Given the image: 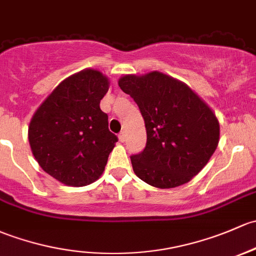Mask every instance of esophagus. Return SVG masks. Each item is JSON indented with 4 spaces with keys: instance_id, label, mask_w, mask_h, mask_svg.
<instances>
[{
    "instance_id": "34e87169",
    "label": "esophagus",
    "mask_w": 256,
    "mask_h": 256,
    "mask_svg": "<svg viewBox=\"0 0 256 256\" xmlns=\"http://www.w3.org/2000/svg\"><path fill=\"white\" fill-rule=\"evenodd\" d=\"M119 140L121 142H125V140H126V134H125V131H121V132L119 134Z\"/></svg>"
}]
</instances>
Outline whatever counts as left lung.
Here are the masks:
<instances>
[{"label": "left lung", "instance_id": "8db88e82", "mask_svg": "<svg viewBox=\"0 0 256 256\" xmlns=\"http://www.w3.org/2000/svg\"><path fill=\"white\" fill-rule=\"evenodd\" d=\"M119 87L136 102L147 131L144 150L131 156L136 176L160 189L190 182L220 141L211 108L185 83L158 71L126 74Z\"/></svg>", "mask_w": 256, "mask_h": 256}]
</instances>
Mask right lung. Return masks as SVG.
<instances>
[{
  "mask_svg": "<svg viewBox=\"0 0 256 256\" xmlns=\"http://www.w3.org/2000/svg\"><path fill=\"white\" fill-rule=\"evenodd\" d=\"M108 90L106 76L83 70L64 80L32 118V152L42 170L64 185L84 186L96 182L118 142L99 106Z\"/></svg>",
  "mask_w": 256,
  "mask_h": 256,
  "instance_id": "add662e5",
  "label": "right lung"
}]
</instances>
